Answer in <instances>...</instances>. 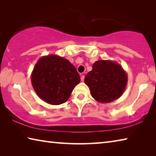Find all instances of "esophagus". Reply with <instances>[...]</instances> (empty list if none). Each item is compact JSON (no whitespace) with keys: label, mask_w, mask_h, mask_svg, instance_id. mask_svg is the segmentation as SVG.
<instances>
[{"label":"esophagus","mask_w":156,"mask_h":156,"mask_svg":"<svg viewBox=\"0 0 156 156\" xmlns=\"http://www.w3.org/2000/svg\"><path fill=\"white\" fill-rule=\"evenodd\" d=\"M84 78H85V76H84V75H81V81H84Z\"/></svg>","instance_id":"obj_1"}]
</instances>
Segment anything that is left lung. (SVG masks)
Here are the masks:
<instances>
[{
	"mask_svg": "<svg viewBox=\"0 0 156 156\" xmlns=\"http://www.w3.org/2000/svg\"><path fill=\"white\" fill-rule=\"evenodd\" d=\"M91 95L99 103H110L123 94L127 75L118 63L111 60H98L84 79Z\"/></svg>",
	"mask_w": 156,
	"mask_h": 156,
	"instance_id": "1",
	"label": "left lung"
}]
</instances>
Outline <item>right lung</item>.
Segmentation results:
<instances>
[{
	"instance_id": "1",
	"label": "right lung",
	"mask_w": 156,
	"mask_h": 156,
	"mask_svg": "<svg viewBox=\"0 0 156 156\" xmlns=\"http://www.w3.org/2000/svg\"><path fill=\"white\" fill-rule=\"evenodd\" d=\"M35 92L44 101L60 105L69 99L80 76L68 59L56 55L40 57L31 73Z\"/></svg>"
}]
</instances>
